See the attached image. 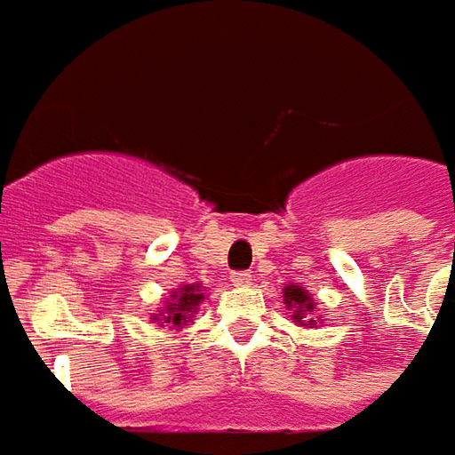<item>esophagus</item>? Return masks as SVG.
<instances>
[{
	"label": "esophagus",
	"instance_id": "34e87169",
	"mask_svg": "<svg viewBox=\"0 0 455 455\" xmlns=\"http://www.w3.org/2000/svg\"><path fill=\"white\" fill-rule=\"evenodd\" d=\"M251 281H253V275H251L249 271L231 273V283H234V285H251Z\"/></svg>",
	"mask_w": 455,
	"mask_h": 455
}]
</instances>
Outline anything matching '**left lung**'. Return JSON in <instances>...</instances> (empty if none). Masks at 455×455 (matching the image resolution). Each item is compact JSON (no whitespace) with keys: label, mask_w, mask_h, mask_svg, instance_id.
I'll use <instances>...</instances> for the list:
<instances>
[{"label":"left lung","mask_w":455,"mask_h":455,"mask_svg":"<svg viewBox=\"0 0 455 455\" xmlns=\"http://www.w3.org/2000/svg\"><path fill=\"white\" fill-rule=\"evenodd\" d=\"M283 298L288 300V307L291 305H295L298 310H295V323H300L303 320V313L307 310V313H313V300H310V295L305 293L303 288H298V285H288L285 288V293H283ZM313 323V320H310Z\"/></svg>","instance_id":"1"}]
</instances>
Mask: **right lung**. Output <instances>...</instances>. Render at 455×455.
Segmentation results:
<instances>
[{
    "instance_id": "right-lung-1",
    "label": "right lung",
    "mask_w": 455,
    "mask_h": 455,
    "mask_svg": "<svg viewBox=\"0 0 455 455\" xmlns=\"http://www.w3.org/2000/svg\"><path fill=\"white\" fill-rule=\"evenodd\" d=\"M202 300H204V295L199 293V285H187V288H182L180 295H172L167 323H172L174 327H182L187 323V317L195 313V307Z\"/></svg>"
}]
</instances>
